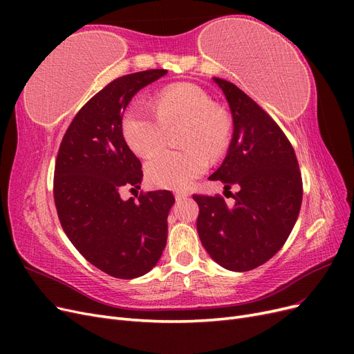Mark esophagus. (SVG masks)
Instances as JSON below:
<instances>
[{
  "label": "esophagus",
  "mask_w": 354,
  "mask_h": 354,
  "mask_svg": "<svg viewBox=\"0 0 354 354\" xmlns=\"http://www.w3.org/2000/svg\"><path fill=\"white\" fill-rule=\"evenodd\" d=\"M174 196H176V199H177V201H183V199H186V198L189 196V194H187V192H181V190H177L176 194H174Z\"/></svg>",
  "instance_id": "34e87169"
}]
</instances>
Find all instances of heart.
Listing matches in <instances>:
<instances>
[{
  "label": "heart",
  "mask_w": 354,
  "mask_h": 354,
  "mask_svg": "<svg viewBox=\"0 0 354 354\" xmlns=\"http://www.w3.org/2000/svg\"><path fill=\"white\" fill-rule=\"evenodd\" d=\"M181 125L180 151H164L146 164L152 185L183 189L205 173L210 159H218L229 147L232 122L226 111L214 104L211 95L190 82L160 90L146 103H134L122 120L127 143L140 156H151L165 145L168 130Z\"/></svg>",
  "instance_id": "heart-1"
}]
</instances>
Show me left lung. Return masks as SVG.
Instances as JSON below:
<instances>
[{"label":"left lung","instance_id":"left-lung-1","mask_svg":"<svg viewBox=\"0 0 354 354\" xmlns=\"http://www.w3.org/2000/svg\"><path fill=\"white\" fill-rule=\"evenodd\" d=\"M229 102L233 136L211 180H221L234 205L220 195H194L196 229L212 260L233 272L255 269L279 251L303 201V180L294 147L273 118L236 85L214 78ZM227 192V190H226Z\"/></svg>","mask_w":354,"mask_h":354}]
</instances>
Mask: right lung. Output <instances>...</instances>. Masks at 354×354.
<instances>
[{"label":"right lung","instance_id":"obj_1","mask_svg":"<svg viewBox=\"0 0 354 354\" xmlns=\"http://www.w3.org/2000/svg\"><path fill=\"white\" fill-rule=\"evenodd\" d=\"M167 69L113 80L75 115L62 138L53 195L66 236L85 260L118 279L143 276L167 243L169 190L140 192L122 201L124 187L140 189L142 162L122 134V115L133 95Z\"/></svg>","mask_w":354,"mask_h":354}]
</instances>
